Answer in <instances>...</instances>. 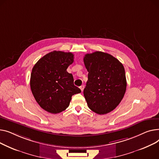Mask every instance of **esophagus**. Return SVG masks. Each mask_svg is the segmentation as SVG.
<instances>
[{
    "mask_svg": "<svg viewBox=\"0 0 159 159\" xmlns=\"http://www.w3.org/2000/svg\"><path fill=\"white\" fill-rule=\"evenodd\" d=\"M84 87H85V86H84L83 85H81V86L80 87V89H81V92H83V90H84Z\"/></svg>",
    "mask_w": 159,
    "mask_h": 159,
    "instance_id": "34e87169",
    "label": "esophagus"
}]
</instances>
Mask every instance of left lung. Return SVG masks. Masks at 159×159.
I'll use <instances>...</instances> for the list:
<instances>
[{
    "label": "left lung",
    "mask_w": 159,
    "mask_h": 159,
    "mask_svg": "<svg viewBox=\"0 0 159 159\" xmlns=\"http://www.w3.org/2000/svg\"><path fill=\"white\" fill-rule=\"evenodd\" d=\"M89 72L83 94L89 108L98 114L114 110L123 99L126 89L123 64L110 54L96 51L83 58Z\"/></svg>",
    "instance_id": "obj_1"
}]
</instances>
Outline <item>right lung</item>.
I'll return each mask as SVG.
<instances>
[{
    "mask_svg": "<svg viewBox=\"0 0 159 159\" xmlns=\"http://www.w3.org/2000/svg\"><path fill=\"white\" fill-rule=\"evenodd\" d=\"M74 61L72 52L54 51L34 65L30 86L33 95L42 108L51 114L66 109L72 96L81 90L74 85L72 74L67 69Z\"/></svg>",
    "mask_w": 159,
    "mask_h": 159,
    "instance_id": "1",
    "label": "right lung"
}]
</instances>
